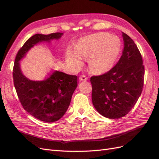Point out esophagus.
<instances>
[{
    "mask_svg": "<svg viewBox=\"0 0 159 159\" xmlns=\"http://www.w3.org/2000/svg\"><path fill=\"white\" fill-rule=\"evenodd\" d=\"M87 80H88V77L84 75H81L80 77V81H86Z\"/></svg>",
    "mask_w": 159,
    "mask_h": 159,
    "instance_id": "1",
    "label": "esophagus"
}]
</instances>
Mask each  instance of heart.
Here are the masks:
<instances>
[{"mask_svg":"<svg viewBox=\"0 0 159 159\" xmlns=\"http://www.w3.org/2000/svg\"><path fill=\"white\" fill-rule=\"evenodd\" d=\"M121 51V42L116 36L107 33H97L80 39L75 52L68 49L66 61L74 67H80L82 59H88L92 72L101 73L109 71L114 66Z\"/></svg>","mask_w":159,"mask_h":159,"instance_id":"b5f03b06","label":"heart"}]
</instances>
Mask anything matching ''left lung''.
I'll return each mask as SVG.
<instances>
[{
  "instance_id": "1",
  "label": "left lung",
  "mask_w": 159,
  "mask_h": 159,
  "mask_svg": "<svg viewBox=\"0 0 159 159\" xmlns=\"http://www.w3.org/2000/svg\"><path fill=\"white\" fill-rule=\"evenodd\" d=\"M124 48L118 63L103 75L92 76V100L104 117L119 119L127 115L141 95L144 79L142 55L134 40L122 32Z\"/></svg>"
}]
</instances>
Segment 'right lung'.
I'll use <instances>...</instances> for the list:
<instances>
[{"label":"right lung","instance_id":"right-lung-1","mask_svg":"<svg viewBox=\"0 0 159 159\" xmlns=\"http://www.w3.org/2000/svg\"><path fill=\"white\" fill-rule=\"evenodd\" d=\"M63 34L34 35L19 49L15 60L13 82L21 105L29 114L46 123L57 121L66 113L77 86V77L55 71L48 73L44 80L33 81L23 74L19 61L35 45L59 40Z\"/></svg>","mask_w":159,"mask_h":159}]
</instances>
